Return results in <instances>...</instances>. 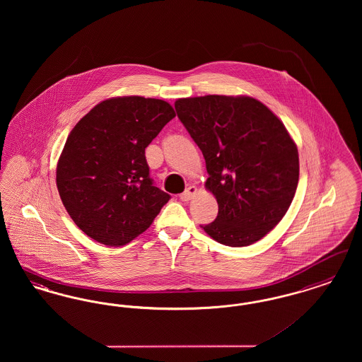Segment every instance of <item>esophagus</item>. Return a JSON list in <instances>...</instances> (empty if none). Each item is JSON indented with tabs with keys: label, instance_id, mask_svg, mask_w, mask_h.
<instances>
[{
	"label": "esophagus",
	"instance_id": "34e87169",
	"mask_svg": "<svg viewBox=\"0 0 362 362\" xmlns=\"http://www.w3.org/2000/svg\"><path fill=\"white\" fill-rule=\"evenodd\" d=\"M195 194H197V187H195V186H189L187 189H185V192H182V194H180V199L186 202V201L192 199Z\"/></svg>",
	"mask_w": 362,
	"mask_h": 362
}]
</instances>
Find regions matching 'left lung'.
I'll return each instance as SVG.
<instances>
[{"label":"left lung","mask_w":362,"mask_h":362,"mask_svg":"<svg viewBox=\"0 0 362 362\" xmlns=\"http://www.w3.org/2000/svg\"><path fill=\"white\" fill-rule=\"evenodd\" d=\"M177 118L206 161L217 218L201 225L214 240L245 247L276 226L298 183V152L284 123L248 96L177 99Z\"/></svg>","instance_id":"1"}]
</instances>
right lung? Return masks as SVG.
Listing matches in <instances>:
<instances>
[{"label": "right lung", "instance_id": "add662e5", "mask_svg": "<svg viewBox=\"0 0 362 362\" xmlns=\"http://www.w3.org/2000/svg\"><path fill=\"white\" fill-rule=\"evenodd\" d=\"M173 118L164 100L123 96L95 105L70 132L57 164V187L71 220L89 238L124 245L170 201L153 185L145 148Z\"/></svg>", "mask_w": 362, "mask_h": 362}]
</instances>
